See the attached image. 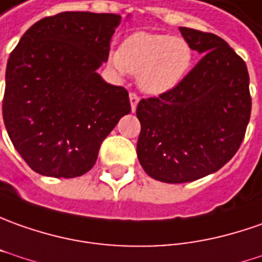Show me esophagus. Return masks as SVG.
I'll return each instance as SVG.
<instances>
[{"instance_id":"obj_1","label":"esophagus","mask_w":262,"mask_h":262,"mask_svg":"<svg viewBox=\"0 0 262 262\" xmlns=\"http://www.w3.org/2000/svg\"><path fill=\"white\" fill-rule=\"evenodd\" d=\"M140 102V98L135 94H129V103H131V111L134 112L137 110V105Z\"/></svg>"}]
</instances>
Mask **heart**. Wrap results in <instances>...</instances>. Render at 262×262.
Segmentation results:
<instances>
[{
    "instance_id": "heart-1",
    "label": "heart",
    "mask_w": 262,
    "mask_h": 262,
    "mask_svg": "<svg viewBox=\"0 0 262 262\" xmlns=\"http://www.w3.org/2000/svg\"><path fill=\"white\" fill-rule=\"evenodd\" d=\"M193 61V49L182 37L138 31L124 40L119 52L110 54V63L118 73L138 76L140 89L150 95L174 89Z\"/></svg>"
}]
</instances>
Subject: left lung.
I'll use <instances>...</instances> for the list:
<instances>
[{
  "instance_id": "obj_1",
  "label": "left lung",
  "mask_w": 262,
  "mask_h": 262,
  "mask_svg": "<svg viewBox=\"0 0 262 262\" xmlns=\"http://www.w3.org/2000/svg\"><path fill=\"white\" fill-rule=\"evenodd\" d=\"M202 56L179 85L141 99L137 156L144 171L164 183H187L224 167L250 122V75L245 61L221 37L180 27Z\"/></svg>"
}]
</instances>
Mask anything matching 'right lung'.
I'll list each match as a JSON object with an SVG mask.
<instances>
[{"mask_svg": "<svg viewBox=\"0 0 262 262\" xmlns=\"http://www.w3.org/2000/svg\"><path fill=\"white\" fill-rule=\"evenodd\" d=\"M121 21L118 14L60 12L33 24L10 54L4 124L38 174H85L103 140L131 112L127 91L96 72Z\"/></svg>", "mask_w": 262, "mask_h": 262, "instance_id": "right-lung-1", "label": "right lung"}]
</instances>
